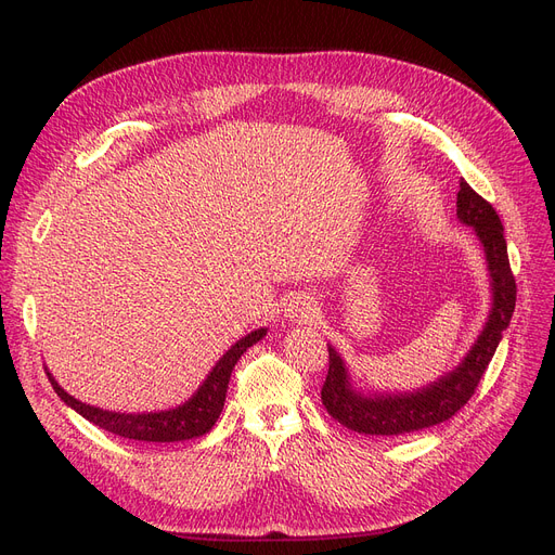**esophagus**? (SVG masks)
<instances>
[{
    "mask_svg": "<svg viewBox=\"0 0 555 555\" xmlns=\"http://www.w3.org/2000/svg\"><path fill=\"white\" fill-rule=\"evenodd\" d=\"M314 312H317V304L310 297L299 295L287 304L285 317H289V322H308V319L314 317Z\"/></svg>",
    "mask_w": 555,
    "mask_h": 555,
    "instance_id": "esophagus-1",
    "label": "esophagus"
}]
</instances>
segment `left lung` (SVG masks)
Segmentation results:
<instances>
[{
  "label": "left lung",
  "instance_id": "8db88e82",
  "mask_svg": "<svg viewBox=\"0 0 555 555\" xmlns=\"http://www.w3.org/2000/svg\"><path fill=\"white\" fill-rule=\"evenodd\" d=\"M456 216L463 224L475 229L490 272L492 308L481 335L454 371L414 393L364 396L356 391L344 360L333 346H328V375L322 387V402L328 414L344 427L371 436H398L439 425L452 418L473 398L481 375L498 351L502 333L511 324L517 297L504 227L492 204L475 193L465 180L459 182Z\"/></svg>",
  "mask_w": 555,
  "mask_h": 555
}]
</instances>
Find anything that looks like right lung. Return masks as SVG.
I'll return each instance as SVG.
<instances>
[{
	"instance_id": "obj_1",
	"label": "right lung",
	"mask_w": 555,
	"mask_h": 555,
	"mask_svg": "<svg viewBox=\"0 0 555 555\" xmlns=\"http://www.w3.org/2000/svg\"><path fill=\"white\" fill-rule=\"evenodd\" d=\"M268 328H258L243 339L233 344L229 351L218 360V364L207 375V380L202 387L180 406L164 412H151V414H121V412H107L101 406L85 404L69 396L61 385L55 383V377L47 371L49 383L55 389V393L65 400L72 410H76L82 418L99 425L105 431H112L116 436L132 441H149V443H178L197 439V436L207 434L224 406V396L229 387V377L233 366L241 360V356L254 346L258 339L266 337Z\"/></svg>"
}]
</instances>
